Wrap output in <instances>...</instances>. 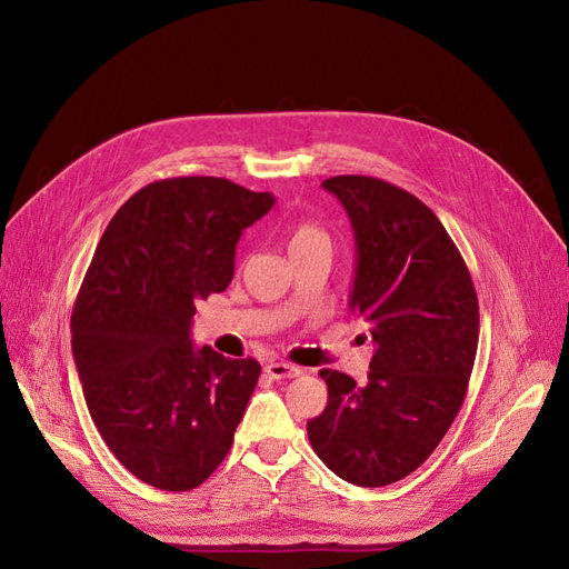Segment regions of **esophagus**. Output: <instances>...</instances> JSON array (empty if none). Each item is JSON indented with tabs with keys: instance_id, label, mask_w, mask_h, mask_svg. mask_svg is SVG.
Here are the masks:
<instances>
[{
	"instance_id": "esophagus-1",
	"label": "esophagus",
	"mask_w": 569,
	"mask_h": 569,
	"mask_svg": "<svg viewBox=\"0 0 569 569\" xmlns=\"http://www.w3.org/2000/svg\"><path fill=\"white\" fill-rule=\"evenodd\" d=\"M264 373L272 380H286V378H297L302 373V369L295 365H288V362H269L264 367Z\"/></svg>"
}]
</instances>
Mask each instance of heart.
I'll return each mask as SVG.
<instances>
[{
    "label": "heart",
    "mask_w": 569,
    "mask_h": 569,
    "mask_svg": "<svg viewBox=\"0 0 569 569\" xmlns=\"http://www.w3.org/2000/svg\"><path fill=\"white\" fill-rule=\"evenodd\" d=\"M286 247L290 256L313 251V249L330 251L332 239H330V232L313 221H295L286 232Z\"/></svg>",
    "instance_id": "b5f03b06"
}]
</instances>
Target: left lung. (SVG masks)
<instances>
[{
  "instance_id": "obj_1",
  "label": "left lung",
  "mask_w": 569,
  "mask_h": 569,
  "mask_svg": "<svg viewBox=\"0 0 569 569\" xmlns=\"http://www.w3.org/2000/svg\"><path fill=\"white\" fill-rule=\"evenodd\" d=\"M322 187L355 230L350 311L371 325L376 352L367 385L320 371L327 406L307 431L341 480L385 487L420 468L461 410L480 307L457 244L420 198L365 174H337Z\"/></svg>"
}]
</instances>
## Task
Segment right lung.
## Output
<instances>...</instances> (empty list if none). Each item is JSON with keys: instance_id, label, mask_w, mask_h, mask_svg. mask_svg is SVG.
Segmentation results:
<instances>
[{"instance_id": "right-lung-1", "label": "right lung", "mask_w": 569, "mask_h": 569, "mask_svg": "<svg viewBox=\"0 0 569 569\" xmlns=\"http://www.w3.org/2000/svg\"><path fill=\"white\" fill-rule=\"evenodd\" d=\"M272 193L223 177H172L108 223L71 316L89 415L129 472L163 491L202 485L230 452L260 365L193 348L196 302L223 292L242 230Z\"/></svg>"}]
</instances>
